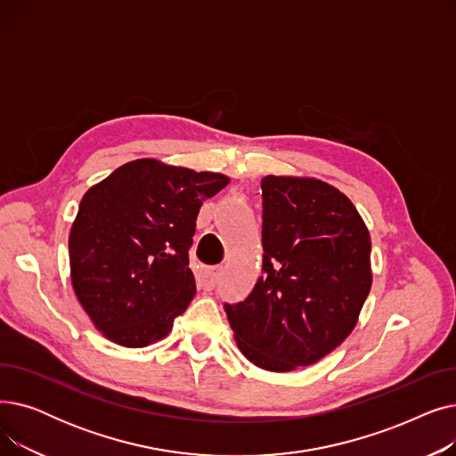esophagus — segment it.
<instances>
[{
    "instance_id": "34e87169",
    "label": "esophagus",
    "mask_w": 456,
    "mask_h": 456,
    "mask_svg": "<svg viewBox=\"0 0 456 456\" xmlns=\"http://www.w3.org/2000/svg\"><path fill=\"white\" fill-rule=\"evenodd\" d=\"M222 275V268L218 266H205L198 273V282L203 290H212L216 284H218Z\"/></svg>"
}]
</instances>
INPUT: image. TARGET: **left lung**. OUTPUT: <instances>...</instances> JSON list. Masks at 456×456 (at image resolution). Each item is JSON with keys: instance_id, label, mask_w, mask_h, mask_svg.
I'll return each instance as SVG.
<instances>
[{"instance_id": "8db88e82", "label": "left lung", "mask_w": 456, "mask_h": 456, "mask_svg": "<svg viewBox=\"0 0 456 456\" xmlns=\"http://www.w3.org/2000/svg\"><path fill=\"white\" fill-rule=\"evenodd\" d=\"M260 188L262 275L244 301L224 306L249 362L292 371L356 325L371 289V240L354 205L323 181L266 175Z\"/></svg>"}]
</instances>
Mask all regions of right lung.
<instances>
[{
	"label": "right lung",
	"mask_w": 456,
	"mask_h": 456,
	"mask_svg": "<svg viewBox=\"0 0 456 456\" xmlns=\"http://www.w3.org/2000/svg\"><path fill=\"white\" fill-rule=\"evenodd\" d=\"M229 177L140 159L81 200L69 231V270L92 323L126 347L164 338L196 294L188 251L203 200Z\"/></svg>",
	"instance_id": "right-lung-1"
}]
</instances>
